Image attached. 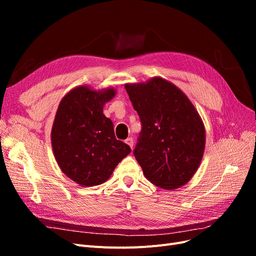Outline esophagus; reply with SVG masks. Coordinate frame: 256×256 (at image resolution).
<instances>
[{
  "instance_id": "1",
  "label": "esophagus",
  "mask_w": 256,
  "mask_h": 256,
  "mask_svg": "<svg viewBox=\"0 0 256 256\" xmlns=\"http://www.w3.org/2000/svg\"><path fill=\"white\" fill-rule=\"evenodd\" d=\"M125 142H126L127 145H129L131 147V150H132V147H134V138H128Z\"/></svg>"
}]
</instances>
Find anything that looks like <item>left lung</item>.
Listing matches in <instances>:
<instances>
[{
	"instance_id": "left-lung-1",
	"label": "left lung",
	"mask_w": 256,
	"mask_h": 256,
	"mask_svg": "<svg viewBox=\"0 0 256 256\" xmlns=\"http://www.w3.org/2000/svg\"><path fill=\"white\" fill-rule=\"evenodd\" d=\"M125 88L142 122L134 154L145 177L166 190L182 187L204 154L205 126L198 112L180 88L161 76Z\"/></svg>"
}]
</instances>
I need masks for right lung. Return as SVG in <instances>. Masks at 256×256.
<instances>
[{
  "instance_id": "obj_1",
  "label": "right lung",
  "mask_w": 256,
  "mask_h": 256,
  "mask_svg": "<svg viewBox=\"0 0 256 256\" xmlns=\"http://www.w3.org/2000/svg\"><path fill=\"white\" fill-rule=\"evenodd\" d=\"M115 95L113 88L96 90L79 85L58 104L51 130L53 154L62 172L82 187L106 182L131 152L116 140L113 122L104 114Z\"/></svg>"
}]
</instances>
